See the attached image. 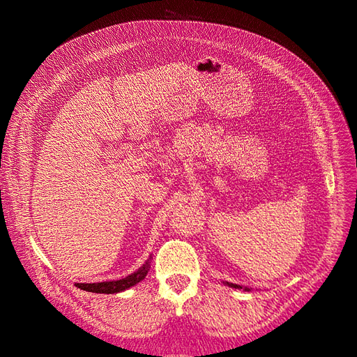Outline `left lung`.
Instances as JSON below:
<instances>
[{
  "label": "left lung",
  "mask_w": 357,
  "mask_h": 357,
  "mask_svg": "<svg viewBox=\"0 0 357 357\" xmlns=\"http://www.w3.org/2000/svg\"><path fill=\"white\" fill-rule=\"evenodd\" d=\"M225 284L229 285V287H233V288H242L241 285H236V284H230V282H225ZM245 290H247V291H250V288H245Z\"/></svg>",
  "instance_id": "1"
}]
</instances>
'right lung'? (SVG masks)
Segmentation results:
<instances>
[{"instance_id": "right-lung-1", "label": "right lung", "mask_w": 357, "mask_h": 357, "mask_svg": "<svg viewBox=\"0 0 357 357\" xmlns=\"http://www.w3.org/2000/svg\"><path fill=\"white\" fill-rule=\"evenodd\" d=\"M149 268H150V262L147 261L138 271H135L132 275H128L119 280H109V282H96V284H77V287L81 288V290L92 291V293H105V294L119 293L141 282V280L147 276Z\"/></svg>"}]
</instances>
